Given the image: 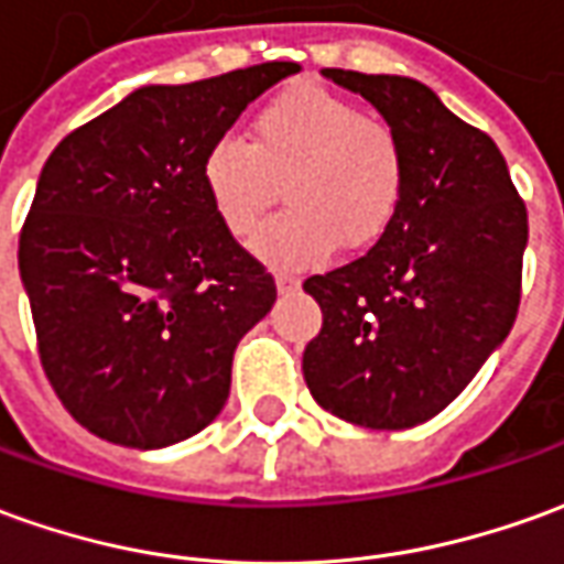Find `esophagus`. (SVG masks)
<instances>
[{
	"mask_svg": "<svg viewBox=\"0 0 564 564\" xmlns=\"http://www.w3.org/2000/svg\"><path fill=\"white\" fill-rule=\"evenodd\" d=\"M275 289H279V294H294V291L301 289V279L291 273H279L275 275Z\"/></svg>",
	"mask_w": 564,
	"mask_h": 564,
	"instance_id": "obj_1",
	"label": "esophagus"
}]
</instances>
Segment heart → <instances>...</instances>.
I'll list each match as a JSON object with an SVG mask.
<instances>
[{"label":"heart","instance_id":"1","mask_svg":"<svg viewBox=\"0 0 564 564\" xmlns=\"http://www.w3.org/2000/svg\"><path fill=\"white\" fill-rule=\"evenodd\" d=\"M212 212L236 239L254 236L285 181V205L254 251L275 270L319 267L344 248H368L393 224L405 156L395 131L325 85H294L251 122V143L224 134L202 156Z\"/></svg>","mask_w":564,"mask_h":564}]
</instances>
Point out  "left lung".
Returning a JSON list of instances; mask_svg holds the SVG:
<instances>
[{
  "mask_svg": "<svg viewBox=\"0 0 564 564\" xmlns=\"http://www.w3.org/2000/svg\"><path fill=\"white\" fill-rule=\"evenodd\" d=\"M393 128L405 189L365 258L310 275L322 332L304 349L334 417L405 430L464 393L519 313L528 212L497 143L408 76L322 69Z\"/></svg>",
  "mask_w": 564,
  "mask_h": 564,
  "instance_id": "obj_1",
  "label": "left lung"
}]
</instances>
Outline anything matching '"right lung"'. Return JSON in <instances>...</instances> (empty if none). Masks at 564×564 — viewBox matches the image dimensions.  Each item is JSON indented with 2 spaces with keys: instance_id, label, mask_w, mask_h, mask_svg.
Listing matches in <instances>:
<instances>
[{
  "instance_id": "obj_1",
  "label": "right lung",
  "mask_w": 564,
  "mask_h": 564,
  "mask_svg": "<svg viewBox=\"0 0 564 564\" xmlns=\"http://www.w3.org/2000/svg\"><path fill=\"white\" fill-rule=\"evenodd\" d=\"M297 69L143 85L54 147L18 267L42 368L88 433L153 452L220 414L275 282L212 212L202 156Z\"/></svg>"
}]
</instances>
